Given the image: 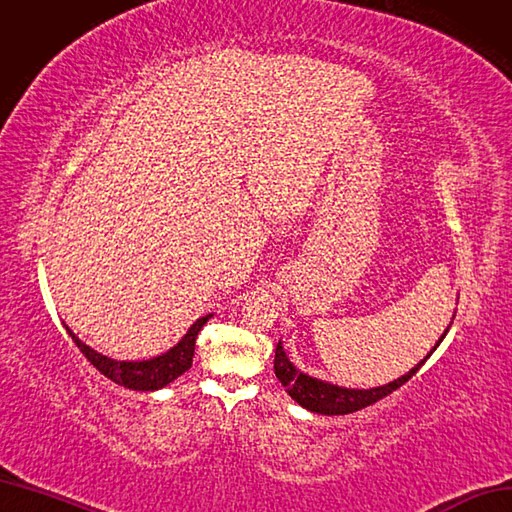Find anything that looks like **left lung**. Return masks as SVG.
Wrapping results in <instances>:
<instances>
[{
	"mask_svg": "<svg viewBox=\"0 0 512 512\" xmlns=\"http://www.w3.org/2000/svg\"><path fill=\"white\" fill-rule=\"evenodd\" d=\"M447 332H449V328L443 332V337L438 339V343L445 339ZM438 343L434 345V349L438 347ZM432 351L419 364H415L407 375H402V377L385 383V385H379V387H370V390H351V387H341V385H334V383H328L322 379H315L307 373H301V370H298L290 362V358L284 351V345H281V341H279L275 347V375L281 381V385L286 387V392L292 396V400L301 404L303 409H307L311 413H322V415H347V413L360 411V409L368 407V404H373V402L385 398L387 394H392L394 390H398V387L407 383L421 368V364H424L432 356Z\"/></svg>",
	"mask_w": 512,
	"mask_h": 512,
	"instance_id": "obj_1",
	"label": "left lung"
}]
</instances>
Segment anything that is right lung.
I'll list each match as a JSON object with an SVG mask.
<instances>
[{
	"mask_svg": "<svg viewBox=\"0 0 512 512\" xmlns=\"http://www.w3.org/2000/svg\"><path fill=\"white\" fill-rule=\"evenodd\" d=\"M209 317H214V313L203 315L199 320L188 328V332L180 339L178 345H173L169 351L161 356H154L150 360H114L99 354L93 347H88L82 343L72 328L65 326L69 332V337L78 345V349L86 356V360L91 362L101 375L112 379L114 383L129 387V390L137 392H154V390H163L171 381L184 375L186 370L192 366V356H195V341L199 330L207 324Z\"/></svg>",
	"mask_w": 512,
	"mask_h": 512,
	"instance_id": "right-lung-1",
	"label": "right lung"
}]
</instances>
